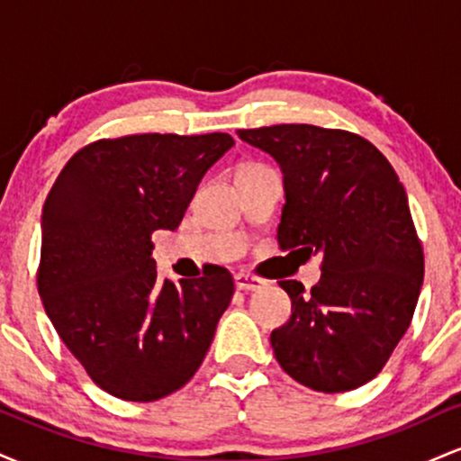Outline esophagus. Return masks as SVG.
I'll return each instance as SVG.
<instances>
[{"label": "esophagus", "instance_id": "esophagus-1", "mask_svg": "<svg viewBox=\"0 0 461 461\" xmlns=\"http://www.w3.org/2000/svg\"><path fill=\"white\" fill-rule=\"evenodd\" d=\"M234 284L238 290H245V293H256V290H262L267 285L262 277H256V275L249 273H238L234 277Z\"/></svg>", "mask_w": 461, "mask_h": 461}]
</instances>
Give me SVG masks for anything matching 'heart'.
<instances>
[{"instance_id":"obj_1","label":"heart","mask_w":461,"mask_h":461,"mask_svg":"<svg viewBox=\"0 0 461 461\" xmlns=\"http://www.w3.org/2000/svg\"><path fill=\"white\" fill-rule=\"evenodd\" d=\"M245 167H251V164H245Z\"/></svg>"}]
</instances>
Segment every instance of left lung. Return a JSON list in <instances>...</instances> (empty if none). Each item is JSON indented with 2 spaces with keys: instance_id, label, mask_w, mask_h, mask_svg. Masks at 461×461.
<instances>
[{
  "instance_id": "obj_1",
  "label": "left lung",
  "mask_w": 461,
  "mask_h": 461,
  "mask_svg": "<svg viewBox=\"0 0 461 461\" xmlns=\"http://www.w3.org/2000/svg\"><path fill=\"white\" fill-rule=\"evenodd\" d=\"M284 173L277 240L321 253V282L279 285L293 316L271 345L294 382L345 393L377 377L414 316L425 256L403 184L375 145L345 130L290 123L238 130ZM290 251V253H294Z\"/></svg>"
}]
</instances>
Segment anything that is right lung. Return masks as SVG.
<instances>
[{"instance_id":"obj_1","label":"right lung","mask_w":461,"mask_h":461,"mask_svg":"<svg viewBox=\"0 0 461 461\" xmlns=\"http://www.w3.org/2000/svg\"><path fill=\"white\" fill-rule=\"evenodd\" d=\"M230 134H134L91 142L43 205L39 294L88 377L149 403L190 382L234 294L227 268L158 279L151 234L177 230Z\"/></svg>"}]
</instances>
